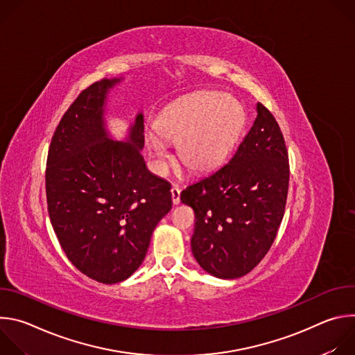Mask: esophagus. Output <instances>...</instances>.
<instances>
[{
  "label": "esophagus",
  "instance_id": "34e87169",
  "mask_svg": "<svg viewBox=\"0 0 355 355\" xmlns=\"http://www.w3.org/2000/svg\"><path fill=\"white\" fill-rule=\"evenodd\" d=\"M171 196H173V204L174 205H178L180 202H181V189L177 187V185H174L173 188H171Z\"/></svg>",
  "mask_w": 355,
  "mask_h": 355
}]
</instances>
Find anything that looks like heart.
<instances>
[{
	"instance_id": "b5f03b06",
	"label": "heart",
	"mask_w": 355,
	"mask_h": 355,
	"mask_svg": "<svg viewBox=\"0 0 355 355\" xmlns=\"http://www.w3.org/2000/svg\"><path fill=\"white\" fill-rule=\"evenodd\" d=\"M243 125L244 110L237 99L199 91L166 107L156 122L157 132H146L144 141L159 170L167 157L164 138L178 143V156L191 171L205 173L227 157Z\"/></svg>"
}]
</instances>
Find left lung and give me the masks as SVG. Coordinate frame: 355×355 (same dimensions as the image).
<instances>
[{
	"mask_svg": "<svg viewBox=\"0 0 355 355\" xmlns=\"http://www.w3.org/2000/svg\"><path fill=\"white\" fill-rule=\"evenodd\" d=\"M288 184L282 132L259 103L257 118L229 163L181 192L182 204L195 212L191 248L198 264L223 279L254 268L275 240Z\"/></svg>",
	"mask_w": 355,
	"mask_h": 355,
	"instance_id": "1",
	"label": "left lung"
}]
</instances>
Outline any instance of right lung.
<instances>
[{
  "instance_id": "1",
  "label": "right lung",
  "mask_w": 355,
  "mask_h": 355,
  "mask_svg": "<svg viewBox=\"0 0 355 355\" xmlns=\"http://www.w3.org/2000/svg\"><path fill=\"white\" fill-rule=\"evenodd\" d=\"M121 81L104 78L77 96L46 163L47 211L59 243L78 271L103 284L125 281L140 267L173 205L170 182L151 174L140 153L143 114L123 141L107 130L108 92Z\"/></svg>"
}]
</instances>
